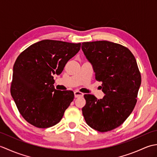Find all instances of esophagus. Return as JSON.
I'll return each instance as SVG.
<instances>
[{
	"label": "esophagus",
	"mask_w": 157,
	"mask_h": 157,
	"mask_svg": "<svg viewBox=\"0 0 157 157\" xmlns=\"http://www.w3.org/2000/svg\"><path fill=\"white\" fill-rule=\"evenodd\" d=\"M74 96L75 98H79V97H82L83 96H84V94L83 93L79 92V91H75L74 92Z\"/></svg>",
	"instance_id": "34e87169"
}]
</instances>
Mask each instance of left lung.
<instances>
[{
	"mask_svg": "<svg viewBox=\"0 0 157 157\" xmlns=\"http://www.w3.org/2000/svg\"><path fill=\"white\" fill-rule=\"evenodd\" d=\"M82 49L91 63L95 78L102 82L104 97L85 94L82 113L86 123L105 132L121 125L134 110L141 75L134 55L119 44L102 40L83 42Z\"/></svg>",
	"mask_w": 157,
	"mask_h": 157,
	"instance_id": "obj_1",
	"label": "left lung"
}]
</instances>
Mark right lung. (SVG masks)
Wrapping results in <instances>:
<instances>
[{
  "label": "right lung",
  "instance_id": "right-lung-1",
  "mask_svg": "<svg viewBox=\"0 0 157 157\" xmlns=\"http://www.w3.org/2000/svg\"><path fill=\"white\" fill-rule=\"evenodd\" d=\"M81 43L44 40L29 46L13 66L11 94L20 114L29 123L48 128L62 119L74 98L71 90H56L53 75L79 52Z\"/></svg>",
  "mask_w": 157,
  "mask_h": 157
}]
</instances>
